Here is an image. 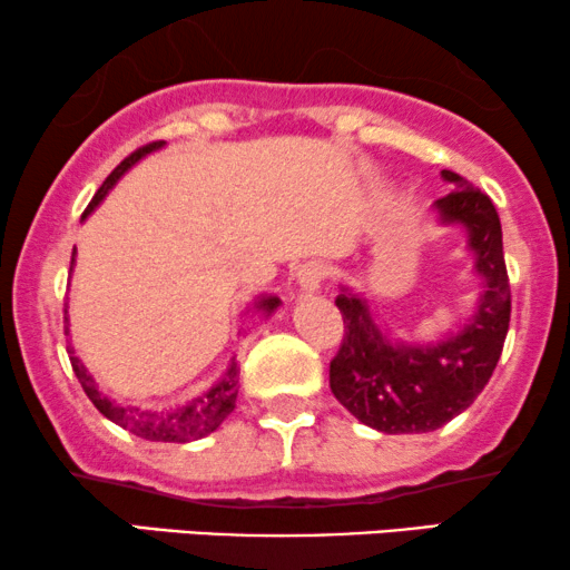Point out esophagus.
<instances>
[{
    "mask_svg": "<svg viewBox=\"0 0 570 570\" xmlns=\"http://www.w3.org/2000/svg\"><path fill=\"white\" fill-rule=\"evenodd\" d=\"M324 277H327V267H324L322 262H308V264H303V267L298 269V275H295V285H298L301 295H312L320 291Z\"/></svg>",
    "mask_w": 570,
    "mask_h": 570,
    "instance_id": "34e87169",
    "label": "esophagus"
}]
</instances>
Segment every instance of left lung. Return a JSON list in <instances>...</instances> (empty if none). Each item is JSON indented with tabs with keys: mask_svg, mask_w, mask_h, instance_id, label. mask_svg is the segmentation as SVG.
Here are the masks:
<instances>
[{
	"mask_svg": "<svg viewBox=\"0 0 570 570\" xmlns=\"http://www.w3.org/2000/svg\"><path fill=\"white\" fill-rule=\"evenodd\" d=\"M453 190L434 202L442 225H461L484 279L479 306L455 335L432 345L393 343L376 327L366 301L340 287L335 306L345 335L330 361V387L361 424L384 434H424L463 413L498 366L511 322V285L502 227L492 198L442 169Z\"/></svg>",
	"mask_w": 570,
	"mask_h": 570,
	"instance_id": "8db88e82",
	"label": "left lung"
}]
</instances>
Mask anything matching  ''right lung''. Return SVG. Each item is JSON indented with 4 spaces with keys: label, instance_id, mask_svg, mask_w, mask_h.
<instances>
[{
    "label": "right lung",
    "instance_id": "obj_1",
    "mask_svg": "<svg viewBox=\"0 0 570 570\" xmlns=\"http://www.w3.org/2000/svg\"><path fill=\"white\" fill-rule=\"evenodd\" d=\"M161 146H165V140H154V144L140 146L138 151H132L130 157H125L120 165L109 173L107 180L101 183V188L96 190L91 204L86 206L83 217L86 214H91L101 202H105V196L117 186V180H120V177L128 173L136 161L144 159L146 154L161 149ZM72 262H76V248H72ZM277 306H279V298H275V295H267V298H262L256 303L258 312H264V314H272ZM68 332H70L68 316H65V335H68ZM68 353H70L72 372H76L80 387H83L88 401L99 409L101 416L115 421L117 426H122V430L136 434V438H144L151 442H190V440L206 438V434H212L222 424V421L230 416L235 409V397H238V364H235V358L230 361V368H227L225 376L214 384L209 393L196 397V401H190L188 405H180V409L154 411V409H138V405H122V403L112 401V397H107L99 390V384H96L94 376L88 374L83 361L76 356V351L68 348Z\"/></svg>",
    "mask_w": 570,
    "mask_h": 570
}]
</instances>
